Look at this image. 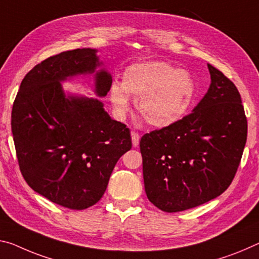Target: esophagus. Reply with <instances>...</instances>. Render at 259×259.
Masks as SVG:
<instances>
[{
	"mask_svg": "<svg viewBox=\"0 0 259 259\" xmlns=\"http://www.w3.org/2000/svg\"><path fill=\"white\" fill-rule=\"evenodd\" d=\"M131 138H133V145L136 147L139 145V138H141V136H139V134L136 133V131H131Z\"/></svg>",
	"mask_w": 259,
	"mask_h": 259,
	"instance_id": "1",
	"label": "esophagus"
}]
</instances>
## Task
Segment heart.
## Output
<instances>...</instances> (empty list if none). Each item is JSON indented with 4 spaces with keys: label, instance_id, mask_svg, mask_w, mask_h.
I'll return each mask as SVG.
<instances>
[{
    "label": "heart",
    "instance_id": "heart-1",
    "mask_svg": "<svg viewBox=\"0 0 259 259\" xmlns=\"http://www.w3.org/2000/svg\"><path fill=\"white\" fill-rule=\"evenodd\" d=\"M196 86L191 75L166 62H145L129 67L122 84L114 81L109 98L118 116L130 109L129 97L146 124L167 128L186 116L195 99Z\"/></svg>",
    "mask_w": 259,
    "mask_h": 259
}]
</instances>
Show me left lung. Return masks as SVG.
I'll return each mask as SVG.
<instances>
[{
	"label": "left lung",
	"mask_w": 259,
	"mask_h": 259,
	"mask_svg": "<svg viewBox=\"0 0 259 259\" xmlns=\"http://www.w3.org/2000/svg\"><path fill=\"white\" fill-rule=\"evenodd\" d=\"M207 68L210 89L194 112L139 143L146 196L163 212L189 210L220 196L243 154L248 122L239 90L218 69Z\"/></svg>",
	"instance_id": "8db88e82"
}]
</instances>
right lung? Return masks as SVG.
Returning a JSON list of instances; mask_svg holds the SVG:
<instances>
[{"mask_svg": "<svg viewBox=\"0 0 259 259\" xmlns=\"http://www.w3.org/2000/svg\"><path fill=\"white\" fill-rule=\"evenodd\" d=\"M91 48L51 56L26 73L12 106L11 130L20 173L35 192L71 210H84L105 194L110 174L131 149L130 130L112 120L98 99L67 98L61 81L100 65ZM112 76L96 75L105 97Z\"/></svg>", "mask_w": 259, "mask_h": 259, "instance_id": "add662e5", "label": "right lung"}]
</instances>
